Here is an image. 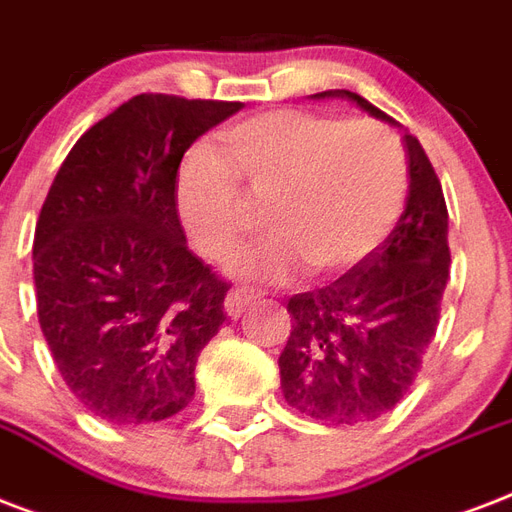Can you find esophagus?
Instances as JSON below:
<instances>
[{
	"instance_id": "1",
	"label": "esophagus",
	"mask_w": 512,
	"mask_h": 512,
	"mask_svg": "<svg viewBox=\"0 0 512 512\" xmlns=\"http://www.w3.org/2000/svg\"><path fill=\"white\" fill-rule=\"evenodd\" d=\"M253 301H256V293L253 291H248V288H232V291L227 293V301H224V310H227L229 318L237 320L248 307H251Z\"/></svg>"
}]
</instances>
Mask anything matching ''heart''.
Here are the masks:
<instances>
[{
  "instance_id": "1",
  "label": "heart",
  "mask_w": 512,
  "mask_h": 512,
  "mask_svg": "<svg viewBox=\"0 0 512 512\" xmlns=\"http://www.w3.org/2000/svg\"><path fill=\"white\" fill-rule=\"evenodd\" d=\"M227 160L194 146L178 168L176 200L192 243L224 261L245 243L243 192L269 200L267 243L245 253V280H283L299 267L334 272L382 243L408 186L403 146L374 122H342L280 109L224 130Z\"/></svg>"
}]
</instances>
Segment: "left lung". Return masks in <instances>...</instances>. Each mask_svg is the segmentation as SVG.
I'll use <instances>...</instances> for the list:
<instances>
[{"label":"left lung","instance_id":"left-lung-1","mask_svg":"<svg viewBox=\"0 0 512 512\" xmlns=\"http://www.w3.org/2000/svg\"><path fill=\"white\" fill-rule=\"evenodd\" d=\"M342 98L400 128L350 90ZM408 154L406 211L379 248L326 288L288 299L291 336L280 352V390L296 411L328 425H363L398 406L433 342L449 283V211L441 181L417 138Z\"/></svg>","mask_w":512,"mask_h":512}]
</instances>
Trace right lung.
Masks as SVG:
<instances>
[{"mask_svg": "<svg viewBox=\"0 0 512 512\" xmlns=\"http://www.w3.org/2000/svg\"><path fill=\"white\" fill-rule=\"evenodd\" d=\"M243 104L141 93L63 160L34 232L37 315L63 382L109 425H152L194 398L227 283L178 221L189 146Z\"/></svg>", "mask_w": 512, "mask_h": 512, "instance_id": "add662e5", "label": "right lung"}]
</instances>
